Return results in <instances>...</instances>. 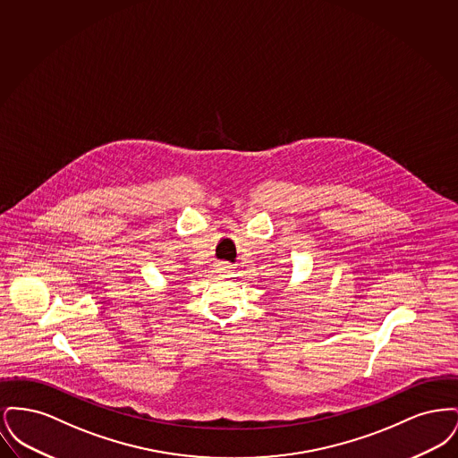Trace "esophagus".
<instances>
[{
    "label": "esophagus",
    "instance_id": "1",
    "mask_svg": "<svg viewBox=\"0 0 458 458\" xmlns=\"http://www.w3.org/2000/svg\"><path fill=\"white\" fill-rule=\"evenodd\" d=\"M218 273L219 276H230V273H232V266H228L226 262H221V264H218Z\"/></svg>",
    "mask_w": 458,
    "mask_h": 458
}]
</instances>
